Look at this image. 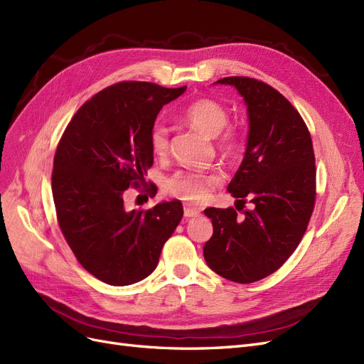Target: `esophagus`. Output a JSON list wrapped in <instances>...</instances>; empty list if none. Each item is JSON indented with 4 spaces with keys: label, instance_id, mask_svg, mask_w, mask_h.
I'll return each instance as SVG.
<instances>
[{
    "label": "esophagus",
    "instance_id": "34e87169",
    "mask_svg": "<svg viewBox=\"0 0 364 364\" xmlns=\"http://www.w3.org/2000/svg\"><path fill=\"white\" fill-rule=\"evenodd\" d=\"M183 215H185L186 218L199 217V215H200V209H197V208H191V206H185V209H183Z\"/></svg>",
    "mask_w": 364,
    "mask_h": 364
}]
</instances>
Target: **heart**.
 <instances>
[{"label":"heart","instance_id":"obj_1","mask_svg":"<svg viewBox=\"0 0 364 364\" xmlns=\"http://www.w3.org/2000/svg\"><path fill=\"white\" fill-rule=\"evenodd\" d=\"M182 117L186 123L209 138H215L222 134L229 121L226 109L209 98H200V100L190 103L183 109ZM150 147L156 156H164L167 153L168 129L164 124H156L151 129ZM223 147L228 151L238 150L240 142L237 136L234 134H228L223 141ZM220 183H222V176L215 171H179L165 182V191L176 199L190 203H202L208 199L211 190Z\"/></svg>","mask_w":364,"mask_h":364}]
</instances>
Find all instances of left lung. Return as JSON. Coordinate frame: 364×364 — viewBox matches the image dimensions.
<instances>
[{
  "label": "left lung",
  "instance_id": "left-lung-1",
  "mask_svg": "<svg viewBox=\"0 0 364 364\" xmlns=\"http://www.w3.org/2000/svg\"><path fill=\"white\" fill-rule=\"evenodd\" d=\"M247 107V142L228 191L253 209L208 208L214 232L203 257L220 277L249 284L269 277L289 259L305 234L316 199V167L310 132L291 103L249 77H225Z\"/></svg>",
  "mask_w": 364,
  "mask_h": 364
}]
</instances>
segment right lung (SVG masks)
Returning <instances> with one entry per match:
<instances>
[{
  "instance_id": "add662e5",
  "label": "right lung",
  "mask_w": 364,
  "mask_h": 364,
  "mask_svg": "<svg viewBox=\"0 0 364 364\" xmlns=\"http://www.w3.org/2000/svg\"><path fill=\"white\" fill-rule=\"evenodd\" d=\"M185 90L149 82L109 86L75 112L58 146L51 190L60 230L83 269L109 285L147 278L182 220L179 200L129 211L124 191L146 182L150 132L162 106ZM150 191L156 194V186Z\"/></svg>"
}]
</instances>
